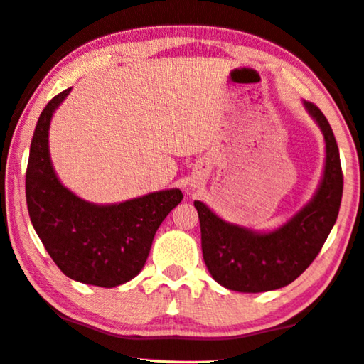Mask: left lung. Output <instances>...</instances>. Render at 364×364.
<instances>
[{
	"label": "left lung",
	"mask_w": 364,
	"mask_h": 364,
	"mask_svg": "<svg viewBox=\"0 0 364 364\" xmlns=\"http://www.w3.org/2000/svg\"><path fill=\"white\" fill-rule=\"evenodd\" d=\"M304 106L321 128L326 160L315 196L291 220L273 231L258 232L225 221L204 202L194 200L207 269L230 291L257 294L291 284L315 260L336 223L343 191L338 147L321 110L308 101Z\"/></svg>",
	"instance_id": "left-lung-1"
}]
</instances>
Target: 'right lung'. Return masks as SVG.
<instances>
[{"instance_id": "1", "label": "right lung", "mask_w": 364, "mask_h": 364, "mask_svg": "<svg viewBox=\"0 0 364 364\" xmlns=\"http://www.w3.org/2000/svg\"><path fill=\"white\" fill-rule=\"evenodd\" d=\"M70 90L54 96L36 122L26 175L28 215L65 276L83 284L115 287L143 269L156 231L183 194L175 188L100 205L67 189L53 168L49 125Z\"/></svg>"}]
</instances>
